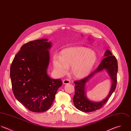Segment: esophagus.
Wrapping results in <instances>:
<instances>
[{"instance_id":"esophagus-1","label":"esophagus","mask_w":131,"mask_h":131,"mask_svg":"<svg viewBox=\"0 0 131 131\" xmlns=\"http://www.w3.org/2000/svg\"><path fill=\"white\" fill-rule=\"evenodd\" d=\"M63 84H65V85L68 84L70 83V81L68 80H64L63 81Z\"/></svg>"}]
</instances>
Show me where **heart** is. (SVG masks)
I'll return each instance as SVG.
<instances>
[{"label":"heart","instance_id":"obj_1","mask_svg":"<svg viewBox=\"0 0 131 131\" xmlns=\"http://www.w3.org/2000/svg\"><path fill=\"white\" fill-rule=\"evenodd\" d=\"M97 61L96 53L90 48L75 46L66 48L61 52L60 56L53 57V65L59 75L65 74L71 66V73L78 79L88 76Z\"/></svg>","mask_w":131,"mask_h":131}]
</instances>
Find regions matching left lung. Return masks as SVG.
I'll return each mask as SVG.
<instances>
[{
  "label": "left lung",
  "mask_w": 131,
  "mask_h": 131,
  "mask_svg": "<svg viewBox=\"0 0 131 131\" xmlns=\"http://www.w3.org/2000/svg\"><path fill=\"white\" fill-rule=\"evenodd\" d=\"M104 58L97 69L85 78L78 81H74L75 94L73 98L74 106L78 110L84 112H93L101 108L108 101L113 92L115 91L117 84V73L118 71V64L116 58L112 56V53L107 49ZM105 69L112 80V86L110 92L104 100L99 102L90 101L85 95V87L86 83L96 73Z\"/></svg>",
  "instance_id": "8db88e82"
}]
</instances>
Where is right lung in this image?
Here are the masks:
<instances>
[{"label": "right lung", "mask_w": 131, "mask_h": 131, "mask_svg": "<svg viewBox=\"0 0 131 131\" xmlns=\"http://www.w3.org/2000/svg\"><path fill=\"white\" fill-rule=\"evenodd\" d=\"M48 39H42L24 44L16 54L10 67L12 90L16 99L28 110L43 112L51 106L61 79L47 74L49 62Z\"/></svg>", "instance_id": "right-lung-1"}]
</instances>
